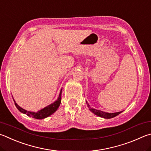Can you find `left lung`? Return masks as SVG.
I'll return each instance as SVG.
<instances>
[{"label": "left lung", "instance_id": "obj_1", "mask_svg": "<svg viewBox=\"0 0 151 151\" xmlns=\"http://www.w3.org/2000/svg\"><path fill=\"white\" fill-rule=\"evenodd\" d=\"M86 104L88 106V108H89L90 111L92 112V113L94 114L95 115H96V116L101 117H103V118H105V119L112 118V117L117 116V115H119V114H121L122 112V111H119V112H115V113H108V112L101 111V110H100V109H96L91 108V107L90 106L89 104L87 103V102H86Z\"/></svg>", "mask_w": 151, "mask_h": 151}]
</instances>
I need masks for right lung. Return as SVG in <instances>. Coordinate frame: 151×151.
I'll return each instance as SVG.
<instances>
[{
  "instance_id": "1",
  "label": "right lung",
  "mask_w": 151,
  "mask_h": 151,
  "mask_svg": "<svg viewBox=\"0 0 151 151\" xmlns=\"http://www.w3.org/2000/svg\"><path fill=\"white\" fill-rule=\"evenodd\" d=\"M61 92H62V89L61 90V91H60L59 96L56 101H55L53 103L51 104L50 105L45 107L44 108L40 109V111H38L37 112L27 111L26 109L22 108L20 106H19L18 104H16L14 100V102L16 108H17L18 110L20 112H22V113L26 114L27 116H28L29 117H32L33 118L37 119H42L46 118V117H49V116H51V115L53 114L54 112H55L57 111V109H58L61 102Z\"/></svg>"
}]
</instances>
